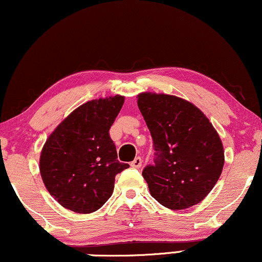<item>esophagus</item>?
I'll return each mask as SVG.
<instances>
[{
	"mask_svg": "<svg viewBox=\"0 0 262 262\" xmlns=\"http://www.w3.org/2000/svg\"><path fill=\"white\" fill-rule=\"evenodd\" d=\"M142 163H143L142 158H141V157H136V158L131 162V167L138 169V168L142 167Z\"/></svg>",
	"mask_w": 262,
	"mask_h": 262,
	"instance_id": "34e87169",
	"label": "esophagus"
}]
</instances>
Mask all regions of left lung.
<instances>
[{
	"instance_id": "1",
	"label": "left lung",
	"mask_w": 262,
	"mask_h": 262,
	"mask_svg": "<svg viewBox=\"0 0 262 262\" xmlns=\"http://www.w3.org/2000/svg\"><path fill=\"white\" fill-rule=\"evenodd\" d=\"M138 109L150 132L153 164L142 171L152 198L170 210L199 204L222 173V141L204 113L168 94H138Z\"/></svg>"
}]
</instances>
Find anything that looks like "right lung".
<instances>
[{
  "label": "right lung",
  "mask_w": 262,
  "mask_h": 262,
  "mask_svg": "<svg viewBox=\"0 0 262 262\" xmlns=\"http://www.w3.org/2000/svg\"><path fill=\"white\" fill-rule=\"evenodd\" d=\"M122 104L121 95L87 101L46 140L40 174L50 195L67 210H99L112 196L116 174L128 168L118 161L109 135Z\"/></svg>",
  "instance_id": "obj_1"
}]
</instances>
